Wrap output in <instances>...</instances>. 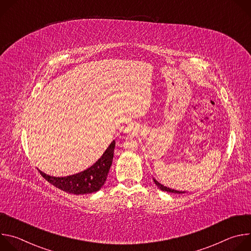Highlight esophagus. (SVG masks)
Instances as JSON below:
<instances>
[{"instance_id":"esophagus-1","label":"esophagus","mask_w":251,"mask_h":251,"mask_svg":"<svg viewBox=\"0 0 251 251\" xmlns=\"http://www.w3.org/2000/svg\"><path fill=\"white\" fill-rule=\"evenodd\" d=\"M134 131V126L133 125H129L126 129H125V133H132Z\"/></svg>"}]
</instances>
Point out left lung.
I'll list each match as a JSON object with an SVG mask.
<instances>
[{"instance_id":"obj_1","label":"left lung","mask_w":251,"mask_h":251,"mask_svg":"<svg viewBox=\"0 0 251 251\" xmlns=\"http://www.w3.org/2000/svg\"><path fill=\"white\" fill-rule=\"evenodd\" d=\"M154 180V182H155V184L158 186V188L160 189V190H162V191H164V192H168V193H174V194H184V193H186V192H181V191H176V190H172V189H169V188H167V187H164L163 185H161L159 182H157L155 178H153Z\"/></svg>"}]
</instances>
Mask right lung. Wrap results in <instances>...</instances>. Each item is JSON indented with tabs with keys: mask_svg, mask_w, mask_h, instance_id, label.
Returning a JSON list of instances; mask_svg holds the SVG:
<instances>
[{
	"mask_svg": "<svg viewBox=\"0 0 251 251\" xmlns=\"http://www.w3.org/2000/svg\"><path fill=\"white\" fill-rule=\"evenodd\" d=\"M115 141L106 149L101 158L87 170L67 176H51L39 171L46 180L55 188L74 195H86L97 192L104 185L112 165Z\"/></svg>",
	"mask_w": 251,
	"mask_h": 251,
	"instance_id": "obj_1",
	"label": "right lung"
}]
</instances>
